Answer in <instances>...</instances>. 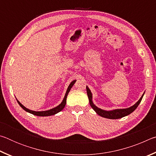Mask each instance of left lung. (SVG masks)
<instances>
[{
	"label": "left lung",
	"instance_id": "8db88e82",
	"mask_svg": "<svg viewBox=\"0 0 156 156\" xmlns=\"http://www.w3.org/2000/svg\"><path fill=\"white\" fill-rule=\"evenodd\" d=\"M86 89H87V92L89 100V104H90L92 109H93L99 115L102 116V117L103 118H109V119H118V118H121L122 117H125L126 115H128L130 114V113L133 112V111H135L136 108L138 107L139 104L140 103L141 100L142 99V97L144 96V94L142 95V97L140 98V100L135 105H133V106L131 107L127 108V109H115L113 111H105L100 109L98 107H97L96 105L93 103V102H92V94L90 89H89L87 86L86 87Z\"/></svg>",
	"mask_w": 156,
	"mask_h": 156
}]
</instances>
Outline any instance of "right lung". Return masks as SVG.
<instances>
[{
  "instance_id": "1",
  "label": "right lung",
  "mask_w": 156,
  "mask_h": 156,
  "mask_svg": "<svg viewBox=\"0 0 156 156\" xmlns=\"http://www.w3.org/2000/svg\"><path fill=\"white\" fill-rule=\"evenodd\" d=\"M76 80H73L72 81V83H70L69 85L68 88H67V91H66V94H65V96L64 97V99H63L62 102L60 103L58 106H57L55 108H53V109H49L48 111H44V112H35V111H31V110H30L27 109V108L25 107L23 105L20 103V102L18 101V100H17L18 103L19 104L20 106L23 108V109H24L25 111H26V112H27L29 113H31V114L33 115H38V116H49V115H54L56 114V113L60 112V111H62L63 109V108H64L65 107V105H66V100H67V95H68V93L69 92L70 89H72V87H73V84H74V83H76Z\"/></svg>"
}]
</instances>
